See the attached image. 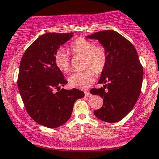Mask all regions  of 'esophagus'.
<instances>
[{
  "mask_svg": "<svg viewBox=\"0 0 159 159\" xmlns=\"http://www.w3.org/2000/svg\"><path fill=\"white\" fill-rule=\"evenodd\" d=\"M84 95H85L86 97H91V94L89 91H84Z\"/></svg>",
  "mask_w": 159,
  "mask_h": 159,
  "instance_id": "34e87169",
  "label": "esophagus"
}]
</instances>
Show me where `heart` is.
<instances>
[{
	"mask_svg": "<svg viewBox=\"0 0 159 159\" xmlns=\"http://www.w3.org/2000/svg\"><path fill=\"white\" fill-rule=\"evenodd\" d=\"M70 51L73 53L84 55V68L90 67L97 75L102 73L105 68L107 54L105 49L101 47H94V43L89 40L84 38L75 40L70 45ZM54 63L63 72H68L70 69L69 58L66 53L62 50L57 51L54 55ZM93 70L88 68L82 71L72 73L68 77V83L70 87L81 89L89 87L94 81V72Z\"/></svg>",
	"mask_w": 159,
	"mask_h": 159,
	"instance_id": "obj_1",
	"label": "heart"
}]
</instances>
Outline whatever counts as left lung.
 Listing matches in <instances>:
<instances>
[{"label":"left lung","mask_w":159,"mask_h":159,"mask_svg":"<svg viewBox=\"0 0 159 159\" xmlns=\"http://www.w3.org/2000/svg\"><path fill=\"white\" fill-rule=\"evenodd\" d=\"M86 38L98 40L107 54L98 81L103 87L90 91L103 98L102 107L94 114L103 121L118 122L132 110L140 95L143 68L139 55L133 44L115 30H102Z\"/></svg>","instance_id":"left-lung-1"}]
</instances>
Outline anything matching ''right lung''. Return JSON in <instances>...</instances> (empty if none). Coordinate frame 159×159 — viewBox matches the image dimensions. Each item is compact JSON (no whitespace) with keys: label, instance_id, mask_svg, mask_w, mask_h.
<instances>
[{"label":"right lung","instance_id":"add662e5","mask_svg":"<svg viewBox=\"0 0 159 159\" xmlns=\"http://www.w3.org/2000/svg\"><path fill=\"white\" fill-rule=\"evenodd\" d=\"M74 33H46L26 50L19 68V92L25 108L34 121L54 129L70 118L75 102L84 92L61 89L68 81L54 63V55Z\"/></svg>","mask_w":159,"mask_h":159}]
</instances>
